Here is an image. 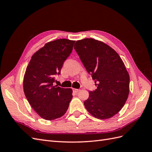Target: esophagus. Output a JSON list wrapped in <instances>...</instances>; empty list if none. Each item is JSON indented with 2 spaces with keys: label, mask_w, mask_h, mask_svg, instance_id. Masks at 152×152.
<instances>
[{
  "label": "esophagus",
  "mask_w": 152,
  "mask_h": 152,
  "mask_svg": "<svg viewBox=\"0 0 152 152\" xmlns=\"http://www.w3.org/2000/svg\"><path fill=\"white\" fill-rule=\"evenodd\" d=\"M73 91L75 93H79V92L80 91V89H75V88H73Z\"/></svg>",
  "instance_id": "esophagus-1"
}]
</instances>
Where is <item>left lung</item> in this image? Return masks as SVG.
Here are the masks:
<instances>
[{
	"instance_id": "1",
	"label": "left lung",
	"mask_w": 152,
	"mask_h": 152,
	"mask_svg": "<svg viewBox=\"0 0 152 152\" xmlns=\"http://www.w3.org/2000/svg\"><path fill=\"white\" fill-rule=\"evenodd\" d=\"M74 49L97 82V89L90 91L84 102L86 110L102 120L113 117L125 104L129 93V75L122 59L109 45L92 38L77 40Z\"/></svg>"
}]
</instances>
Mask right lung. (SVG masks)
<instances>
[{
    "instance_id": "right-lung-1",
    "label": "right lung",
    "mask_w": 152,
    "mask_h": 152,
    "mask_svg": "<svg viewBox=\"0 0 152 152\" xmlns=\"http://www.w3.org/2000/svg\"><path fill=\"white\" fill-rule=\"evenodd\" d=\"M75 40L60 39L44 45L33 54L23 79V90L31 107L41 117L53 121L66 113L72 99V89L54 86L71 54Z\"/></svg>"
}]
</instances>
